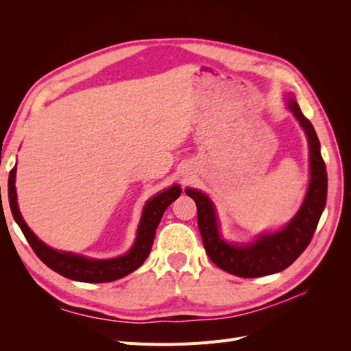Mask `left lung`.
I'll use <instances>...</instances> for the list:
<instances>
[{
  "instance_id": "left-lung-1",
  "label": "left lung",
  "mask_w": 351,
  "mask_h": 351,
  "mask_svg": "<svg viewBox=\"0 0 351 351\" xmlns=\"http://www.w3.org/2000/svg\"><path fill=\"white\" fill-rule=\"evenodd\" d=\"M289 108L300 121L311 146V183L300 210L284 230L265 234L249 246H231L219 237L215 209L204 193L186 189V195L196 202L197 226L209 259L218 268L241 278H256L281 272L300 256L315 234L324 212L328 192V177L321 155V145L312 123L303 115L293 98Z\"/></svg>"
}]
</instances>
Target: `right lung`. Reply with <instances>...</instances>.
Segmentation results:
<instances>
[{
    "mask_svg": "<svg viewBox=\"0 0 351 351\" xmlns=\"http://www.w3.org/2000/svg\"><path fill=\"white\" fill-rule=\"evenodd\" d=\"M14 182L16 167L10 171L8 176V202L10 208H12V214L20 230H22L25 234L27 243L30 244V247L34 249L36 256L44 262L48 268L58 272L62 277L82 282H110L114 280L123 278L127 274H130L139 268L146 261V258L149 256L155 239V231L159 226V221H161L165 209L182 195V189L178 186H173L167 189L165 192L152 197L143 209L141 224L139 228H137V237L132 250L124 254V256L115 259L95 261L79 256V254L56 252L54 249H51L47 244L42 243L34 232L30 231L22 215H20Z\"/></svg>",
    "mask_w": 351,
    "mask_h": 351,
    "instance_id": "obj_1",
    "label": "right lung"
}]
</instances>
